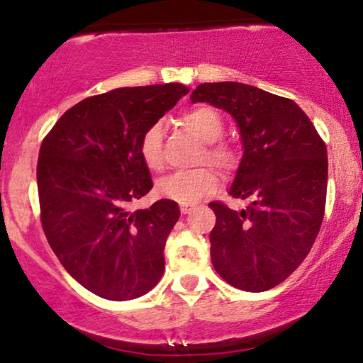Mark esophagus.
<instances>
[{"label":"esophagus","mask_w":363,"mask_h":363,"mask_svg":"<svg viewBox=\"0 0 363 363\" xmlns=\"http://www.w3.org/2000/svg\"><path fill=\"white\" fill-rule=\"evenodd\" d=\"M191 210H193V206H191V205H181V213H189V211Z\"/></svg>","instance_id":"34e87169"}]
</instances>
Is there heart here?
Instances as JSON below:
<instances>
[{
	"instance_id": "b5f03b06",
	"label": "heart",
	"mask_w": 363,
	"mask_h": 363,
	"mask_svg": "<svg viewBox=\"0 0 363 363\" xmlns=\"http://www.w3.org/2000/svg\"><path fill=\"white\" fill-rule=\"evenodd\" d=\"M182 124L191 133L203 141L201 158L215 165L222 172H230L237 165V155L228 145L215 143L223 135V121L220 114L211 107H193L182 114ZM140 153L148 169L160 170L164 167V148H162V128L153 124L143 133L140 140ZM218 186V177L211 169L201 167L186 172H174L157 182V194L160 198L172 199L181 205H194L203 196L213 193Z\"/></svg>"
}]
</instances>
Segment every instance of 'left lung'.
<instances>
[{
    "mask_svg": "<svg viewBox=\"0 0 363 363\" xmlns=\"http://www.w3.org/2000/svg\"><path fill=\"white\" fill-rule=\"evenodd\" d=\"M189 101L228 112L242 143L228 193L249 199V206L235 211L210 203L216 215L210 234L213 268L235 289H273L298 268L319 234L328 187L326 145L297 104L257 86L201 83Z\"/></svg>",
    "mask_w": 363,
    "mask_h": 363,
    "instance_id": "obj_1",
    "label": "left lung"
}]
</instances>
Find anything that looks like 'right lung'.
<instances>
[{"label": "right lung", "instance_id": "obj_1", "mask_svg": "<svg viewBox=\"0 0 363 363\" xmlns=\"http://www.w3.org/2000/svg\"><path fill=\"white\" fill-rule=\"evenodd\" d=\"M189 89L182 83L124 86L66 111L40 145V220L72 277L107 301H133L157 285L179 206L160 199L129 211L153 187L140 140Z\"/></svg>", "mask_w": 363, "mask_h": 363}]
</instances>
